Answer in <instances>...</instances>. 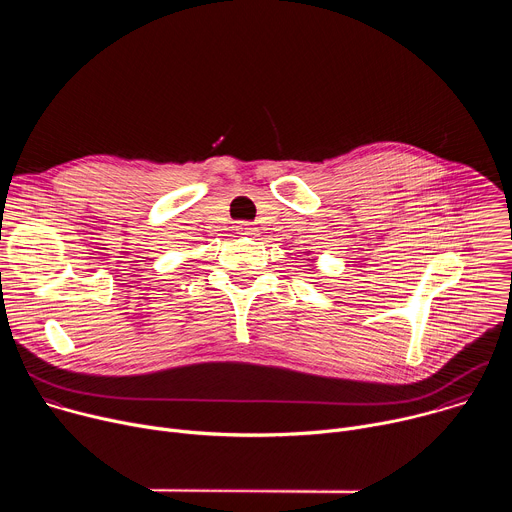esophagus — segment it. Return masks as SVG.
Here are the masks:
<instances>
[{
    "label": "esophagus",
    "instance_id": "esophagus-1",
    "mask_svg": "<svg viewBox=\"0 0 512 512\" xmlns=\"http://www.w3.org/2000/svg\"><path fill=\"white\" fill-rule=\"evenodd\" d=\"M237 231H239V235H255V229L251 227V223H247V221H241L239 225H237Z\"/></svg>",
    "mask_w": 512,
    "mask_h": 512
}]
</instances>
